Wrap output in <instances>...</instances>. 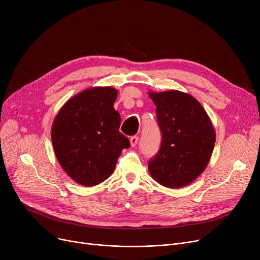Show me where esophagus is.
<instances>
[{
	"label": "esophagus",
	"instance_id": "1",
	"mask_svg": "<svg viewBox=\"0 0 260 260\" xmlns=\"http://www.w3.org/2000/svg\"><path fill=\"white\" fill-rule=\"evenodd\" d=\"M129 142H131V146L132 147L137 145V143H138V137H137V136H133V137H131Z\"/></svg>",
	"mask_w": 260,
	"mask_h": 260
}]
</instances>
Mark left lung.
I'll return each mask as SVG.
<instances>
[{
  "label": "left lung",
  "instance_id": "8db88e82",
  "mask_svg": "<svg viewBox=\"0 0 260 260\" xmlns=\"http://www.w3.org/2000/svg\"><path fill=\"white\" fill-rule=\"evenodd\" d=\"M156 105L162 134L158 154L148 172L159 184L179 188L195 181L208 167L216 133L203 106L186 92L148 91Z\"/></svg>",
  "mask_w": 260,
  "mask_h": 260
}]
</instances>
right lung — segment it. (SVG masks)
Instances as JSON below:
<instances>
[{
	"label": "right lung",
	"mask_w": 260,
	"mask_h": 260,
	"mask_svg": "<svg viewBox=\"0 0 260 260\" xmlns=\"http://www.w3.org/2000/svg\"><path fill=\"white\" fill-rule=\"evenodd\" d=\"M118 90L89 87L67 100L54 117L51 142L62 169L83 186H94L111 176L129 141L119 132L121 118L114 103Z\"/></svg>",
	"instance_id": "1"
}]
</instances>
